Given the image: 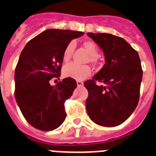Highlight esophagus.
<instances>
[{
  "label": "esophagus",
  "instance_id": "34e87169",
  "mask_svg": "<svg viewBox=\"0 0 156 156\" xmlns=\"http://www.w3.org/2000/svg\"><path fill=\"white\" fill-rule=\"evenodd\" d=\"M77 85H78V87H81V86H83V82H81V81H77Z\"/></svg>",
  "mask_w": 156,
  "mask_h": 156
}]
</instances>
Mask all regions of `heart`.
<instances>
[{
    "instance_id": "heart-1",
    "label": "heart",
    "mask_w": 156,
    "mask_h": 156,
    "mask_svg": "<svg viewBox=\"0 0 156 156\" xmlns=\"http://www.w3.org/2000/svg\"><path fill=\"white\" fill-rule=\"evenodd\" d=\"M84 48H86V51L91 55V60L94 61L95 58L98 55V48L97 44L93 41H85L83 43ZM74 49V44L73 43H69L63 53V62L69 61L71 56V53ZM63 74L65 77L67 78H74L75 80H83L89 77L91 74V69L88 66H82V65H78L76 63H70L66 65L63 68Z\"/></svg>"
}]
</instances>
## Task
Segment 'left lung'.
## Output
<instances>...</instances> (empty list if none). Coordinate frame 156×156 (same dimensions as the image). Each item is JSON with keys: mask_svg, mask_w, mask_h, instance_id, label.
<instances>
[{"mask_svg": "<svg viewBox=\"0 0 156 156\" xmlns=\"http://www.w3.org/2000/svg\"><path fill=\"white\" fill-rule=\"evenodd\" d=\"M104 52L105 64L84 82L89 92L88 115L98 125L119 126L136 108L140 97L142 71L137 52L126 41L111 34L88 33ZM101 82L97 86L95 82Z\"/></svg>", "mask_w": 156, "mask_h": 156, "instance_id": "obj_1", "label": "left lung"}]
</instances>
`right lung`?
<instances>
[{
  "mask_svg": "<svg viewBox=\"0 0 156 156\" xmlns=\"http://www.w3.org/2000/svg\"><path fill=\"white\" fill-rule=\"evenodd\" d=\"M83 32L48 29L26 44L15 70V97L26 120L34 128L51 131L66 118L64 103L72 96L76 81L66 78L55 86L52 78L60 76L66 46Z\"/></svg>",
  "mask_w": 156,
  "mask_h": 156,
  "instance_id": "right-lung-1",
  "label": "right lung"
}]
</instances>
